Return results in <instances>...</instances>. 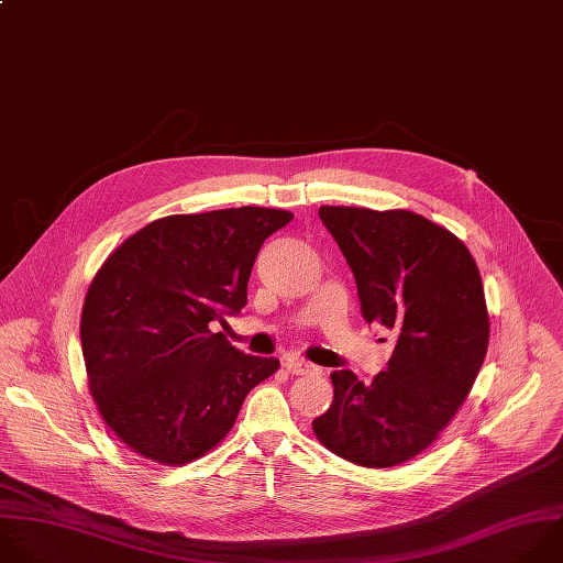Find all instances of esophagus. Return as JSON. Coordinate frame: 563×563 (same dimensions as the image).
<instances>
[{
	"instance_id": "esophagus-1",
	"label": "esophagus",
	"mask_w": 563,
	"mask_h": 563,
	"mask_svg": "<svg viewBox=\"0 0 563 563\" xmlns=\"http://www.w3.org/2000/svg\"><path fill=\"white\" fill-rule=\"evenodd\" d=\"M283 364H285V368L289 371V373H296V376H305V373H311L316 366L311 364V362H307L305 357H300V355H287L285 360H283Z\"/></svg>"
}]
</instances>
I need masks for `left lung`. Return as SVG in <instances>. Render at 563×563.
Returning <instances> with one entry per match:
<instances>
[{
  "instance_id": "left-lung-1",
  "label": "left lung",
  "mask_w": 563,
  "mask_h": 563,
  "mask_svg": "<svg viewBox=\"0 0 563 563\" xmlns=\"http://www.w3.org/2000/svg\"><path fill=\"white\" fill-rule=\"evenodd\" d=\"M318 217L353 272L362 318L398 342L371 385L333 371V402L311 429L346 462L398 466L438 440L475 385L490 335L482 276L455 234L416 212L322 206Z\"/></svg>"
}]
</instances>
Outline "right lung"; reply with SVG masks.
<instances>
[{
    "label": "right lung",
    "instance_id": "obj_1",
    "mask_svg": "<svg viewBox=\"0 0 563 563\" xmlns=\"http://www.w3.org/2000/svg\"><path fill=\"white\" fill-rule=\"evenodd\" d=\"M287 210L172 214L125 239L81 309L88 389L108 429L145 460L178 466L219 446L247 394L278 371L217 324L247 302V280Z\"/></svg>",
    "mask_w": 563,
    "mask_h": 563
}]
</instances>
